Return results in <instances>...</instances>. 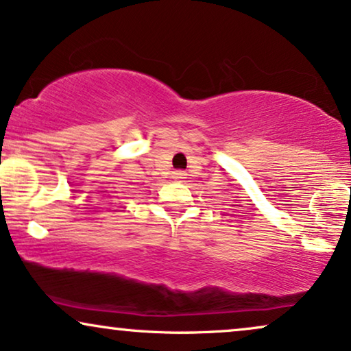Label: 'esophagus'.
<instances>
[{
	"mask_svg": "<svg viewBox=\"0 0 351 351\" xmlns=\"http://www.w3.org/2000/svg\"><path fill=\"white\" fill-rule=\"evenodd\" d=\"M173 178H175V180H183V178H186V171H183V170H176L175 173H173Z\"/></svg>",
	"mask_w": 351,
	"mask_h": 351,
	"instance_id": "esophagus-1",
	"label": "esophagus"
}]
</instances>
